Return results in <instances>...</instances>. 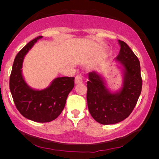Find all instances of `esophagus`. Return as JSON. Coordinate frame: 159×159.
Listing matches in <instances>:
<instances>
[{"instance_id":"obj_1","label":"esophagus","mask_w":159,"mask_h":159,"mask_svg":"<svg viewBox=\"0 0 159 159\" xmlns=\"http://www.w3.org/2000/svg\"><path fill=\"white\" fill-rule=\"evenodd\" d=\"M83 82V76L81 75H78L75 78V83L76 84H81Z\"/></svg>"}]
</instances>
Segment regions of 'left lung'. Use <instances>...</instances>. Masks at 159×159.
<instances>
[{
	"instance_id": "obj_1",
	"label": "left lung",
	"mask_w": 159,
	"mask_h": 159,
	"mask_svg": "<svg viewBox=\"0 0 159 159\" xmlns=\"http://www.w3.org/2000/svg\"><path fill=\"white\" fill-rule=\"evenodd\" d=\"M121 49L116 61L123 67V87L111 93L98 72L88 74L87 102L89 111L96 121L103 125L115 124L129 116L141 95L143 81L140 62L125 42L118 40Z\"/></svg>"
}]
</instances>
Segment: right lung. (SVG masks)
Returning a JSON list of instances; mask_svg holds the SVG:
<instances>
[{"label": "right lung", "instance_id": "right-lung-1", "mask_svg": "<svg viewBox=\"0 0 159 159\" xmlns=\"http://www.w3.org/2000/svg\"><path fill=\"white\" fill-rule=\"evenodd\" d=\"M42 37L38 36L31 40L18 53L14 61L9 83L18 111L26 119L38 123L50 122L59 116L74 86V77L57 78L49 87L42 90L34 89L26 83L22 74L24 58L34 43Z\"/></svg>", "mask_w": 159, "mask_h": 159}]
</instances>
